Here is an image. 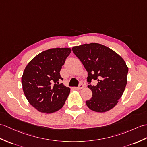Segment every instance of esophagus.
<instances>
[{"label": "esophagus", "instance_id": "34e87169", "mask_svg": "<svg viewBox=\"0 0 147 147\" xmlns=\"http://www.w3.org/2000/svg\"><path fill=\"white\" fill-rule=\"evenodd\" d=\"M83 87H84V85H83V84H82V83H81V84L79 85V86H78V87H76V88H75V89H76V90H80L83 89Z\"/></svg>", "mask_w": 147, "mask_h": 147}]
</instances>
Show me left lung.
I'll use <instances>...</instances> for the list:
<instances>
[{
  "instance_id": "left-lung-1",
  "label": "left lung",
  "mask_w": 147,
  "mask_h": 147,
  "mask_svg": "<svg viewBox=\"0 0 147 147\" xmlns=\"http://www.w3.org/2000/svg\"><path fill=\"white\" fill-rule=\"evenodd\" d=\"M88 71L87 81L96 80L88 88L92 97L86 101L90 110L103 113L118 103L127 83L128 67L124 59L109 47L98 43L84 44L72 48Z\"/></svg>"
}]
</instances>
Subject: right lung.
Masks as SVG:
<instances>
[{
  "label": "right lung",
  "mask_w": 147,
  "mask_h": 147,
  "mask_svg": "<svg viewBox=\"0 0 147 147\" xmlns=\"http://www.w3.org/2000/svg\"><path fill=\"white\" fill-rule=\"evenodd\" d=\"M71 48H52L42 51L27 64L22 76V90L29 103L37 111L52 113L63 107L69 88L59 83L60 71Z\"/></svg>",
  "instance_id": "obj_1"
}]
</instances>
